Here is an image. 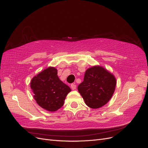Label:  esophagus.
Here are the masks:
<instances>
[{"label": "esophagus", "mask_w": 148, "mask_h": 148, "mask_svg": "<svg viewBox=\"0 0 148 148\" xmlns=\"http://www.w3.org/2000/svg\"><path fill=\"white\" fill-rule=\"evenodd\" d=\"M71 87L73 90H75V88H76V85H75V84H72L71 85Z\"/></svg>", "instance_id": "obj_1"}]
</instances>
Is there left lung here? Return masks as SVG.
I'll use <instances>...</instances> for the list:
<instances>
[{
    "mask_svg": "<svg viewBox=\"0 0 148 148\" xmlns=\"http://www.w3.org/2000/svg\"><path fill=\"white\" fill-rule=\"evenodd\" d=\"M116 84V78L110 72L102 66H94L86 70L84 81L77 89L87 106L96 109L108 102Z\"/></svg>",
    "mask_w": 148,
    "mask_h": 148,
    "instance_id": "8db88e82",
    "label": "left lung"
}]
</instances>
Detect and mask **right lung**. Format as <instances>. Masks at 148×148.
Segmentation results:
<instances>
[{
	"label": "right lung",
	"instance_id": "obj_1",
	"mask_svg": "<svg viewBox=\"0 0 148 148\" xmlns=\"http://www.w3.org/2000/svg\"><path fill=\"white\" fill-rule=\"evenodd\" d=\"M30 87L36 103L46 110L56 112L64 104L70 87L58 76V71L48 67L33 77Z\"/></svg>",
	"mask_w": 148,
	"mask_h": 148
}]
</instances>
